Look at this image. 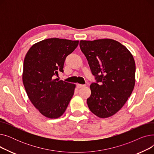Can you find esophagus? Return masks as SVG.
<instances>
[{"label":"esophagus","mask_w":154,"mask_h":154,"mask_svg":"<svg viewBox=\"0 0 154 154\" xmlns=\"http://www.w3.org/2000/svg\"><path fill=\"white\" fill-rule=\"evenodd\" d=\"M85 85H81V84H77V87L78 88H82V87H84Z\"/></svg>","instance_id":"obj_1"}]
</instances>
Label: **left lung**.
<instances>
[{
	"label": "left lung",
	"mask_w": 154,
	"mask_h": 154,
	"mask_svg": "<svg viewBox=\"0 0 154 154\" xmlns=\"http://www.w3.org/2000/svg\"><path fill=\"white\" fill-rule=\"evenodd\" d=\"M79 45L97 80L90 86L88 107L100 118L114 116L124 106L135 86L133 55L124 45L110 38L80 40Z\"/></svg>",
	"instance_id": "8db88e82"
}]
</instances>
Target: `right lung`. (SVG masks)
<instances>
[{
	"label": "right lung",
	"mask_w": 154,
	"mask_h": 154,
	"mask_svg": "<svg viewBox=\"0 0 154 154\" xmlns=\"http://www.w3.org/2000/svg\"><path fill=\"white\" fill-rule=\"evenodd\" d=\"M79 40L47 38L32 45L23 61L22 81L28 97L40 114L49 119L63 115L75 85L54 79L63 72L65 60Z\"/></svg>",
	"instance_id": "add662e5"
}]
</instances>
